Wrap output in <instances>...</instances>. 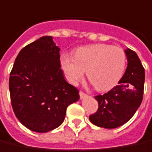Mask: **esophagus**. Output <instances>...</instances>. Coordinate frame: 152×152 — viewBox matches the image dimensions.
Returning <instances> with one entry per match:
<instances>
[{"instance_id": "obj_1", "label": "esophagus", "mask_w": 152, "mask_h": 152, "mask_svg": "<svg viewBox=\"0 0 152 152\" xmlns=\"http://www.w3.org/2000/svg\"><path fill=\"white\" fill-rule=\"evenodd\" d=\"M79 94H80V99H81L84 98H86V97L87 96V94H85V93H84V92H82V91H80Z\"/></svg>"}]
</instances>
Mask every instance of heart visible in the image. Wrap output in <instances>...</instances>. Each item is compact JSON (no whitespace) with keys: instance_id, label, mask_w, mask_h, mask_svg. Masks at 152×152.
Returning a JSON list of instances; mask_svg holds the SVG:
<instances>
[{"instance_id":"1","label":"heart","mask_w":152,"mask_h":152,"mask_svg":"<svg viewBox=\"0 0 152 152\" xmlns=\"http://www.w3.org/2000/svg\"><path fill=\"white\" fill-rule=\"evenodd\" d=\"M60 63L69 82L76 85L86 72L88 80L99 91L116 86L124 75L126 54L118 47L97 43L77 48L74 58L62 54Z\"/></svg>"}]
</instances>
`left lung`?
Segmentation results:
<instances>
[{
	"label": "left lung",
	"mask_w": 152,
	"mask_h": 152,
	"mask_svg": "<svg viewBox=\"0 0 152 152\" xmlns=\"http://www.w3.org/2000/svg\"><path fill=\"white\" fill-rule=\"evenodd\" d=\"M124 52L128 66L118 85L108 93L94 97L99 108L90 116V121L100 128L111 129L126 124L142 101L145 70L134 51L127 48Z\"/></svg>",
	"instance_id": "left-lung-1"
}]
</instances>
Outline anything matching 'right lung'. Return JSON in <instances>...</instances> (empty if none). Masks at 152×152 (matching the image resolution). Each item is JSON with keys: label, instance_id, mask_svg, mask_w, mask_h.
Instances as JSON below:
<instances>
[{"label": "right lung", "instance_id": "obj_1", "mask_svg": "<svg viewBox=\"0 0 152 152\" xmlns=\"http://www.w3.org/2000/svg\"><path fill=\"white\" fill-rule=\"evenodd\" d=\"M60 48L44 36L22 48L10 74L14 113L31 131L47 132L64 121L66 108L78 101L79 91L66 81Z\"/></svg>", "mask_w": 152, "mask_h": 152}]
</instances>
